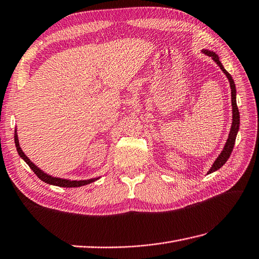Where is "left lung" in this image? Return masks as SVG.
Instances as JSON below:
<instances>
[{
	"mask_svg": "<svg viewBox=\"0 0 259 259\" xmlns=\"http://www.w3.org/2000/svg\"><path fill=\"white\" fill-rule=\"evenodd\" d=\"M203 53L205 54V55L211 56L213 58V61L216 62V64L220 66V68L224 71V74L228 78V80H230V85H231V89H232V106H233V123H232L230 136H228V139H227V142H226L225 147H224V150L219 155V158L215 160L214 164L211 167V170L208 171V174H209V173H212V172H214L216 170H219L220 167L223 166L225 164V162L228 160V158H230V155L232 154L234 144H235L237 132H238V129H239V111H238L237 104H236V87H235V82H234L232 76L223 67V65H222V63L220 62L219 56L216 55L214 52L203 51Z\"/></svg>",
	"mask_w": 259,
	"mask_h": 259,
	"instance_id": "obj_1",
	"label": "left lung"
}]
</instances>
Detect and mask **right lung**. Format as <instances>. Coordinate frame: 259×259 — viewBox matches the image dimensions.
Here are the masks:
<instances>
[{"mask_svg": "<svg viewBox=\"0 0 259 259\" xmlns=\"http://www.w3.org/2000/svg\"><path fill=\"white\" fill-rule=\"evenodd\" d=\"M14 140H15V147H16V150L17 152H19L20 157L26 162V163L28 164V166L31 167V169L33 170V172L37 176L41 181H44L45 183H48V184H53V185H56V186H62V188H78V186H82V185H86V184H89L92 183L94 181H96L97 179H90V180H81V181H69V180H65V179H59V178H54V177H51L48 176V174L44 173L43 171H41L40 169H38L37 166H36L33 162H31V160H29L25 154H24V152L22 151V149L20 147V143H19V139H17V135H16V131H15V135H14Z\"/></svg>", "mask_w": 259, "mask_h": 259, "instance_id": "1", "label": "right lung"}]
</instances>
